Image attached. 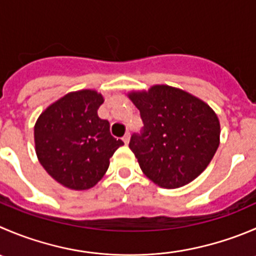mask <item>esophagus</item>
Here are the masks:
<instances>
[{
    "mask_svg": "<svg viewBox=\"0 0 256 256\" xmlns=\"http://www.w3.org/2000/svg\"><path fill=\"white\" fill-rule=\"evenodd\" d=\"M122 141L125 144H128V141H130V134L128 132H126L125 135H124V138H122Z\"/></svg>",
    "mask_w": 256,
    "mask_h": 256,
    "instance_id": "34e87169",
    "label": "esophagus"
}]
</instances>
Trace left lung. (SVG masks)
Listing matches in <instances>:
<instances>
[{"label": "left lung", "mask_w": 256, "mask_h": 256, "mask_svg": "<svg viewBox=\"0 0 256 256\" xmlns=\"http://www.w3.org/2000/svg\"><path fill=\"white\" fill-rule=\"evenodd\" d=\"M128 98L140 110L144 124L128 144L142 172L165 188L196 178L219 148L216 114L204 101L166 85L131 92Z\"/></svg>", "instance_id": "8db88e82"}]
</instances>
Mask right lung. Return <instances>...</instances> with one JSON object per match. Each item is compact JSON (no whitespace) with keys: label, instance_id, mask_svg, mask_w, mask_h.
Listing matches in <instances>:
<instances>
[{"label":"right lung","instance_id":"1","mask_svg":"<svg viewBox=\"0 0 256 256\" xmlns=\"http://www.w3.org/2000/svg\"><path fill=\"white\" fill-rule=\"evenodd\" d=\"M104 102L92 90L65 95L46 108L34 125L40 162L61 185L86 190L102 178L110 158L122 140L110 134V122L98 118Z\"/></svg>","mask_w":256,"mask_h":256}]
</instances>
